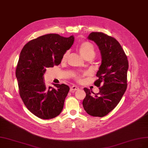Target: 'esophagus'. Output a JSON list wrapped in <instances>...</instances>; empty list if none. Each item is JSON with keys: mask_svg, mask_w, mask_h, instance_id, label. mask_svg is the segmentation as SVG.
I'll return each mask as SVG.
<instances>
[{"mask_svg": "<svg viewBox=\"0 0 148 148\" xmlns=\"http://www.w3.org/2000/svg\"><path fill=\"white\" fill-rule=\"evenodd\" d=\"M79 88H78V87L77 86H75V85H73V86H72L71 87V89H70V90L71 91H77V90H78Z\"/></svg>", "mask_w": 148, "mask_h": 148, "instance_id": "esophagus-1", "label": "esophagus"}]
</instances>
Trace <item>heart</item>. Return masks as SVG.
I'll return each mask as SVG.
<instances>
[{
  "label": "heart",
  "instance_id": "heart-1",
  "mask_svg": "<svg viewBox=\"0 0 148 148\" xmlns=\"http://www.w3.org/2000/svg\"><path fill=\"white\" fill-rule=\"evenodd\" d=\"M78 49L80 53L85 59L91 56H95V47L93 45H92V44H91L90 42H88V41L82 42L79 46ZM68 56H69V52L68 51L66 52L62 57V61L65 62L66 60H67ZM84 74H81L79 73H73L71 75H72L73 77L76 80H77L78 82H80L82 81V77L83 75Z\"/></svg>",
  "mask_w": 148,
  "mask_h": 148
}]
</instances>
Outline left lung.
I'll list each match as a JSON object with an SVG mask.
<instances>
[{
  "label": "left lung",
  "instance_id": "8db88e82",
  "mask_svg": "<svg viewBox=\"0 0 148 148\" xmlns=\"http://www.w3.org/2000/svg\"><path fill=\"white\" fill-rule=\"evenodd\" d=\"M88 38L96 43L102 56L96 74L98 79L94 84L97 87L103 85L96 94L84 88L86 96L82 103L90 115L103 117L116 107L127 89L128 60L121 46L112 36L102 32H92Z\"/></svg>",
  "mask_w": 148,
  "mask_h": 148
}]
</instances>
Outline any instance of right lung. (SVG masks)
I'll return each instance as SVG.
<instances>
[{"label": "right lung", "mask_w": 148, "mask_h": 148, "mask_svg": "<svg viewBox=\"0 0 148 148\" xmlns=\"http://www.w3.org/2000/svg\"><path fill=\"white\" fill-rule=\"evenodd\" d=\"M74 36L47 34L27 42L20 53L16 77L19 95L28 110L43 119L56 118L62 112L69 87L64 84L46 86V68L58 66L72 46Z\"/></svg>", "instance_id": "obj_1"}]
</instances>
